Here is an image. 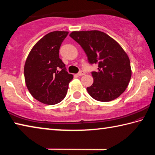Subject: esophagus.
Masks as SVG:
<instances>
[{
    "mask_svg": "<svg viewBox=\"0 0 155 155\" xmlns=\"http://www.w3.org/2000/svg\"><path fill=\"white\" fill-rule=\"evenodd\" d=\"M85 74V72L83 71V70H81V71L78 73L77 75H78V76H83V75H84Z\"/></svg>",
    "mask_w": 155,
    "mask_h": 155,
    "instance_id": "1",
    "label": "esophagus"
}]
</instances>
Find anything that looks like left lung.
<instances>
[{"instance_id":"8db88e82","label":"left lung","mask_w":155,"mask_h":155,"mask_svg":"<svg viewBox=\"0 0 155 155\" xmlns=\"http://www.w3.org/2000/svg\"><path fill=\"white\" fill-rule=\"evenodd\" d=\"M70 36L82 47L90 64H98L91 72L94 83L87 87L96 101L109 102L119 97L131 78L130 60L120 44L100 31H73Z\"/></svg>"}]
</instances>
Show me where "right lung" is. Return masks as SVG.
I'll list each match as a JSON object with an SVG mask.
<instances>
[{"instance_id": "1", "label": "right lung", "mask_w": 155, "mask_h": 155, "mask_svg": "<svg viewBox=\"0 0 155 155\" xmlns=\"http://www.w3.org/2000/svg\"><path fill=\"white\" fill-rule=\"evenodd\" d=\"M68 31H53L44 36L31 49L26 60L25 83L34 98L52 105L66 96L73 75L68 74L59 52Z\"/></svg>"}]
</instances>
